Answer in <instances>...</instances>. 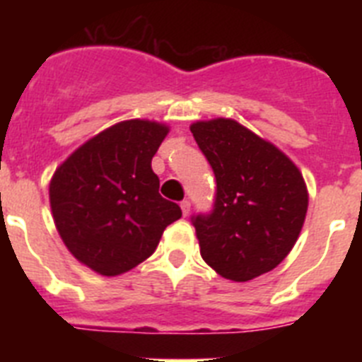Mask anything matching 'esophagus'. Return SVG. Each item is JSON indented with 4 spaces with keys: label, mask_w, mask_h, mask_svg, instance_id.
<instances>
[{
    "label": "esophagus",
    "mask_w": 362,
    "mask_h": 362,
    "mask_svg": "<svg viewBox=\"0 0 362 362\" xmlns=\"http://www.w3.org/2000/svg\"><path fill=\"white\" fill-rule=\"evenodd\" d=\"M181 212H183L185 217L190 214V201H183V203H181Z\"/></svg>",
    "instance_id": "34e87169"
}]
</instances>
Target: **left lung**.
I'll list each match as a JSON object with an SVG mask.
<instances>
[{
	"instance_id": "left-lung-1",
	"label": "left lung",
	"mask_w": 362,
	"mask_h": 362,
	"mask_svg": "<svg viewBox=\"0 0 362 362\" xmlns=\"http://www.w3.org/2000/svg\"><path fill=\"white\" fill-rule=\"evenodd\" d=\"M216 174V203L194 226L204 263L225 279L245 283L274 270L296 245L308 188L296 163L235 119L190 124Z\"/></svg>"
}]
</instances>
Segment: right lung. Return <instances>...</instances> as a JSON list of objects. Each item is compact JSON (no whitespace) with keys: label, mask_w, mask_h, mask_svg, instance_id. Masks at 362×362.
<instances>
[{"label":"right lung","mask_w":362,"mask_h":362,"mask_svg":"<svg viewBox=\"0 0 362 362\" xmlns=\"http://www.w3.org/2000/svg\"><path fill=\"white\" fill-rule=\"evenodd\" d=\"M168 130L158 121H121L83 143L54 172V225L70 254L95 274L132 270L181 217L179 204L159 196L152 170Z\"/></svg>","instance_id":"1"}]
</instances>
